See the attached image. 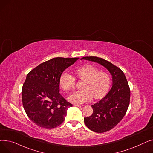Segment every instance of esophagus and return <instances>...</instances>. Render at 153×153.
<instances>
[{
    "label": "esophagus",
    "mask_w": 153,
    "mask_h": 153,
    "mask_svg": "<svg viewBox=\"0 0 153 153\" xmlns=\"http://www.w3.org/2000/svg\"><path fill=\"white\" fill-rule=\"evenodd\" d=\"M74 106H76V107H82L83 105H78V104H74Z\"/></svg>",
    "instance_id": "esophagus-1"
}]
</instances>
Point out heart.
Masks as SVG:
<instances>
[{
	"instance_id": "1",
	"label": "heart",
	"mask_w": 153,
	"mask_h": 153,
	"mask_svg": "<svg viewBox=\"0 0 153 153\" xmlns=\"http://www.w3.org/2000/svg\"><path fill=\"white\" fill-rule=\"evenodd\" d=\"M82 81L81 89L71 94L68 97L70 102L81 104L89 101L92 97L99 100L105 97L110 87V78L105 72L89 64L79 67L74 70V77L64 72L59 77V85L64 91H69L74 87L75 79Z\"/></svg>"
}]
</instances>
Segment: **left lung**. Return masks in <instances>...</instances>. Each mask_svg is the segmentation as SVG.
Returning <instances> with one entry per match:
<instances>
[{"label":"left lung","instance_id":"8db88e82","mask_svg":"<svg viewBox=\"0 0 153 153\" xmlns=\"http://www.w3.org/2000/svg\"><path fill=\"white\" fill-rule=\"evenodd\" d=\"M81 59L97 62L106 68L112 76L113 85L105 97L92 105L93 114L84 118L85 125L96 133L108 131L124 117L130 104V89L123 72L110 62L95 56Z\"/></svg>","mask_w":153,"mask_h":153}]
</instances>
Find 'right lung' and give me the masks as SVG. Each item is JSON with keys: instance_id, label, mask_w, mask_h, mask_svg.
I'll use <instances>...</instances> for the list:
<instances>
[{"instance_id": "1", "label": "right lung", "mask_w": 153, "mask_h": 153, "mask_svg": "<svg viewBox=\"0 0 153 153\" xmlns=\"http://www.w3.org/2000/svg\"><path fill=\"white\" fill-rule=\"evenodd\" d=\"M78 59L53 58L27 74L22 91L23 106L28 118L39 127L52 129L64 122L72 105L59 94V77Z\"/></svg>"}]
</instances>
